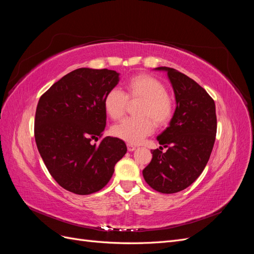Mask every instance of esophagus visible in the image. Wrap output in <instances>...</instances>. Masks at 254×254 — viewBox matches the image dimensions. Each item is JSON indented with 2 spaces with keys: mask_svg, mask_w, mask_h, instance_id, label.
Listing matches in <instances>:
<instances>
[{
  "mask_svg": "<svg viewBox=\"0 0 254 254\" xmlns=\"http://www.w3.org/2000/svg\"><path fill=\"white\" fill-rule=\"evenodd\" d=\"M127 148H128V151H133V150H135L136 147L132 144H127Z\"/></svg>",
  "mask_w": 254,
  "mask_h": 254,
  "instance_id": "obj_1",
  "label": "esophagus"
}]
</instances>
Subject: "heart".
<instances>
[{
  "mask_svg": "<svg viewBox=\"0 0 254 254\" xmlns=\"http://www.w3.org/2000/svg\"><path fill=\"white\" fill-rule=\"evenodd\" d=\"M126 92L111 89L104 98L106 114L113 120H121L126 112L128 99H140L136 114L140 117L128 118L112 128V133L129 144H139L149 135L155 128L167 125L173 118L175 106L167 95L163 82L147 74H139L130 78L125 84Z\"/></svg>",
  "mask_w": 254,
  "mask_h": 254,
  "instance_id": "b5f03b06",
  "label": "heart"
}]
</instances>
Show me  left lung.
Instances as JSON below:
<instances>
[{
	"instance_id": "left-lung-1",
	"label": "left lung",
	"mask_w": 254,
	"mask_h": 254,
	"mask_svg": "<svg viewBox=\"0 0 254 254\" xmlns=\"http://www.w3.org/2000/svg\"><path fill=\"white\" fill-rule=\"evenodd\" d=\"M156 70L167 72L177 106L170 126L157 137L161 146L151 151L143 177L155 190L174 194L190 187L203 172L216 136V110L213 98L189 76L167 66Z\"/></svg>"
}]
</instances>
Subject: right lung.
Masks as SVG:
<instances>
[{"mask_svg": "<svg viewBox=\"0 0 254 254\" xmlns=\"http://www.w3.org/2000/svg\"><path fill=\"white\" fill-rule=\"evenodd\" d=\"M108 68L80 67L55 82L39 99L35 140L49 173L60 187L89 195L109 182L127 151L119 137L106 136L104 98L119 83Z\"/></svg>", "mask_w": 254, "mask_h": 254, "instance_id": "right-lung-1", "label": "right lung"}]
</instances>
